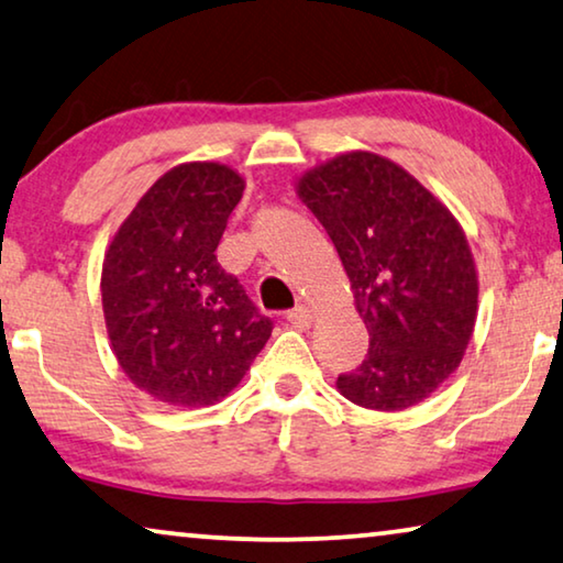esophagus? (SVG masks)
Segmentation results:
<instances>
[{
    "mask_svg": "<svg viewBox=\"0 0 563 563\" xmlns=\"http://www.w3.org/2000/svg\"><path fill=\"white\" fill-rule=\"evenodd\" d=\"M288 321L296 325V329H308L310 321H313V316H310V310L306 306H296L292 310H288Z\"/></svg>",
    "mask_w": 563,
    "mask_h": 563,
    "instance_id": "34e87169",
    "label": "esophagus"
}]
</instances>
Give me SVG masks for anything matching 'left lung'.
I'll list each match as a JSON object with an SVG mask.
<instances>
[{
	"mask_svg": "<svg viewBox=\"0 0 563 563\" xmlns=\"http://www.w3.org/2000/svg\"><path fill=\"white\" fill-rule=\"evenodd\" d=\"M298 195L339 250L368 331L364 362L339 374V391L379 412L427 399L463 362L477 316L475 263L455 217L368 151L308 172Z\"/></svg>",
	"mask_w": 563,
	"mask_h": 563,
	"instance_id": "1",
	"label": "left lung"
}]
</instances>
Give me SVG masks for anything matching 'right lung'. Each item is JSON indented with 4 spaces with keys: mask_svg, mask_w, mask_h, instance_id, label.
<instances>
[{
    "mask_svg": "<svg viewBox=\"0 0 563 563\" xmlns=\"http://www.w3.org/2000/svg\"><path fill=\"white\" fill-rule=\"evenodd\" d=\"M242 189V176L222 164L174 166L106 253L100 292L113 354L139 389L166 405L228 397L271 339V318L214 255Z\"/></svg>",
    "mask_w": 563,
    "mask_h": 563,
    "instance_id": "1",
    "label": "right lung"
}]
</instances>
